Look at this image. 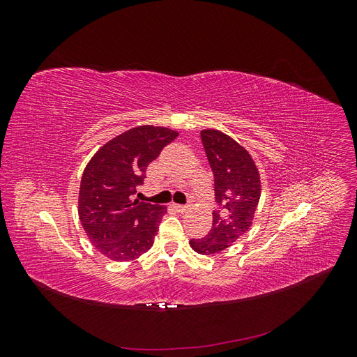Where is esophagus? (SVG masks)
Masks as SVG:
<instances>
[{"label": "esophagus", "instance_id": "esophagus-1", "mask_svg": "<svg viewBox=\"0 0 357 357\" xmlns=\"http://www.w3.org/2000/svg\"><path fill=\"white\" fill-rule=\"evenodd\" d=\"M172 207H174L178 213H185L188 210L186 205H181V204H172Z\"/></svg>", "mask_w": 357, "mask_h": 357}]
</instances>
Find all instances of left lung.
Wrapping results in <instances>:
<instances>
[{
	"instance_id": "obj_1",
	"label": "left lung",
	"mask_w": 357,
	"mask_h": 357,
	"mask_svg": "<svg viewBox=\"0 0 357 357\" xmlns=\"http://www.w3.org/2000/svg\"><path fill=\"white\" fill-rule=\"evenodd\" d=\"M202 146L214 174L213 226L204 238H192L199 255H214L231 247L252 226L261 198V177L247 150L218 129L201 131Z\"/></svg>"
}]
</instances>
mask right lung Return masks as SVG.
I'll list each match as a JSON object with an SVG mask.
<instances>
[{
	"instance_id": "add662e5",
	"label": "right lung",
	"mask_w": 357,
	"mask_h": 357,
	"mask_svg": "<svg viewBox=\"0 0 357 357\" xmlns=\"http://www.w3.org/2000/svg\"><path fill=\"white\" fill-rule=\"evenodd\" d=\"M178 135L162 126H137L104 144L86 165L79 218L91 243L112 261H134L153 245L167 207L134 199L146 169Z\"/></svg>"
}]
</instances>
